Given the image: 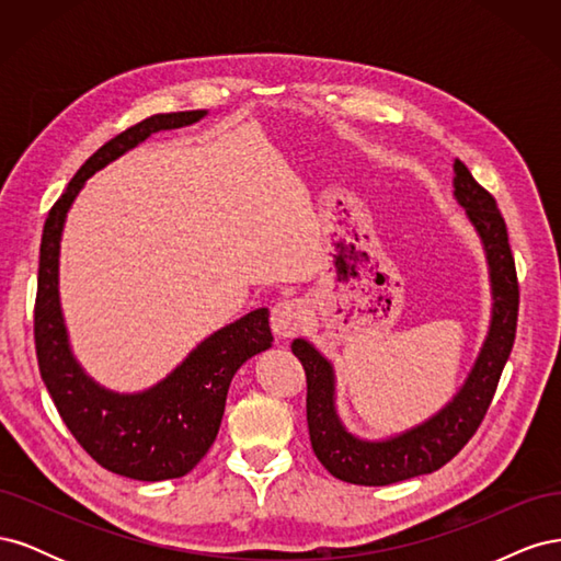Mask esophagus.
<instances>
[{
  "label": "esophagus",
  "mask_w": 561,
  "mask_h": 561,
  "mask_svg": "<svg viewBox=\"0 0 561 561\" xmlns=\"http://www.w3.org/2000/svg\"><path fill=\"white\" fill-rule=\"evenodd\" d=\"M304 322V304L299 299H280L271 311V328L283 339L295 336Z\"/></svg>",
  "instance_id": "esophagus-1"
}]
</instances>
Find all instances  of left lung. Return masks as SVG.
I'll use <instances>...</instances> for the list:
<instances>
[{
	"instance_id": "8db88e82",
	"label": "left lung",
	"mask_w": 561,
	"mask_h": 561,
	"mask_svg": "<svg viewBox=\"0 0 561 561\" xmlns=\"http://www.w3.org/2000/svg\"><path fill=\"white\" fill-rule=\"evenodd\" d=\"M454 196L478 229L491 268L494 318L484 348L458 396L421 426L386 443H365L353 437L334 412V375L330 363L304 339H295L293 353L307 371V421L318 461L336 480L365 486H383L426 474L449 463L480 423L494 400L501 371L511 358L517 332L519 283L505 219L496 198L470 175L466 163H454Z\"/></svg>"
}]
</instances>
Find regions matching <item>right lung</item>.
Here are the masks:
<instances>
[{
    "label": "right lung",
    "mask_w": 561,
    "mask_h": 561,
    "mask_svg": "<svg viewBox=\"0 0 561 561\" xmlns=\"http://www.w3.org/2000/svg\"><path fill=\"white\" fill-rule=\"evenodd\" d=\"M206 114H154L118 133L79 168L48 210L39 248L35 348L39 375L65 426L95 463L130 480H173L196 468L215 443L229 383L248 358L274 342L268 311L257 309L198 344L171 377L138 396H118L83 375L67 344L58 299V250L65 215L95 171L151 133L194 124Z\"/></svg>",
    "instance_id": "obj_1"
}]
</instances>
